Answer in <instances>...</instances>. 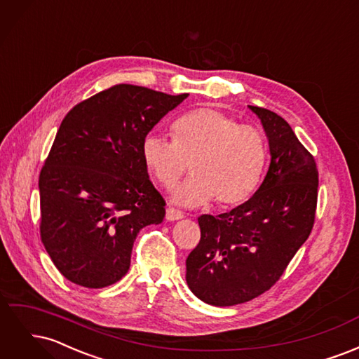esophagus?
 <instances>
[{
    "mask_svg": "<svg viewBox=\"0 0 359 359\" xmlns=\"http://www.w3.org/2000/svg\"><path fill=\"white\" fill-rule=\"evenodd\" d=\"M182 217H184L182 211H180L177 208H168L166 210V220H169V222L180 220V219H182Z\"/></svg>",
    "mask_w": 359,
    "mask_h": 359,
    "instance_id": "34e87169",
    "label": "esophagus"
}]
</instances>
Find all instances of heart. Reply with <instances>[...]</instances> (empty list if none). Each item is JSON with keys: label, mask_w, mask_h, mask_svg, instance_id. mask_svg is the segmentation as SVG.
Here are the masks:
<instances>
[{"label": "heart", "mask_w": 359, "mask_h": 359, "mask_svg": "<svg viewBox=\"0 0 359 359\" xmlns=\"http://www.w3.org/2000/svg\"><path fill=\"white\" fill-rule=\"evenodd\" d=\"M172 137L148 135L140 154L165 189L175 187L190 166L193 175L175 193V202L198 206L214 198L219 206H233L259 186L266 145L255 127L214 107H199L173 123Z\"/></svg>", "instance_id": "obj_1"}]
</instances>
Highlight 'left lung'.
<instances>
[{"mask_svg":"<svg viewBox=\"0 0 359 359\" xmlns=\"http://www.w3.org/2000/svg\"><path fill=\"white\" fill-rule=\"evenodd\" d=\"M250 109L268 137L266 177L229 212L199 217L201 241L186 260L190 290L217 307L252 301L273 287L307 241L316 217L314 157L280 115L259 106Z\"/></svg>","mask_w":359,"mask_h":359,"instance_id":"8db88e82","label":"left lung"}]
</instances>
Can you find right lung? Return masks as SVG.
<instances>
[{"mask_svg": "<svg viewBox=\"0 0 359 359\" xmlns=\"http://www.w3.org/2000/svg\"><path fill=\"white\" fill-rule=\"evenodd\" d=\"M187 95L119 83L64 116L39 177L40 238L72 283H116L139 231L165 219L166 202L149 181L140 147Z\"/></svg>", "mask_w": 359, "mask_h": 359, "instance_id": "1", "label": "right lung"}]
</instances>
